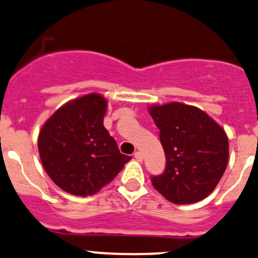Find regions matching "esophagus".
<instances>
[{
	"label": "esophagus",
	"mask_w": 258,
	"mask_h": 258,
	"mask_svg": "<svg viewBox=\"0 0 258 258\" xmlns=\"http://www.w3.org/2000/svg\"><path fill=\"white\" fill-rule=\"evenodd\" d=\"M135 158H136L137 161H140V162L144 160V155H142L141 151H136V152H135Z\"/></svg>",
	"instance_id": "34e87169"
}]
</instances>
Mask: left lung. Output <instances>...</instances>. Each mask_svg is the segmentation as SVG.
<instances>
[{
    "instance_id": "8db88e82",
    "label": "left lung",
    "mask_w": 258,
    "mask_h": 258,
    "mask_svg": "<svg viewBox=\"0 0 258 258\" xmlns=\"http://www.w3.org/2000/svg\"><path fill=\"white\" fill-rule=\"evenodd\" d=\"M160 130L166 168L152 176L153 187L176 205L199 202L215 189L228 161V139L222 127L194 106L173 102L152 106Z\"/></svg>"
}]
</instances>
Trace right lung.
<instances>
[{"label":"right lung","mask_w":258,"mask_h":258,"mask_svg":"<svg viewBox=\"0 0 258 258\" xmlns=\"http://www.w3.org/2000/svg\"><path fill=\"white\" fill-rule=\"evenodd\" d=\"M107 101L98 93L71 101L56 111L38 136L47 175L76 196H91L110 183L131 160L103 126Z\"/></svg>","instance_id":"obj_1"}]
</instances>
